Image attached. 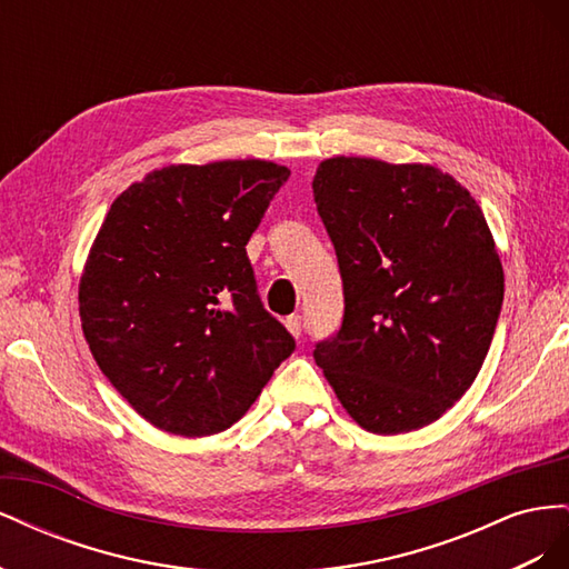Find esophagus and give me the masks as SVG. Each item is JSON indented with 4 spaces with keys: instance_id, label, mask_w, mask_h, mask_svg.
Returning a JSON list of instances; mask_svg holds the SVG:
<instances>
[{
    "instance_id": "esophagus-1",
    "label": "esophagus",
    "mask_w": 569,
    "mask_h": 569,
    "mask_svg": "<svg viewBox=\"0 0 569 569\" xmlns=\"http://www.w3.org/2000/svg\"><path fill=\"white\" fill-rule=\"evenodd\" d=\"M284 327L289 330V335L291 337H301V316H289L287 320H284Z\"/></svg>"
}]
</instances>
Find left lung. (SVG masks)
<instances>
[{"instance_id":"8db88e82","label":"left lung","mask_w":569,"mask_h":569,"mask_svg":"<svg viewBox=\"0 0 569 569\" xmlns=\"http://www.w3.org/2000/svg\"><path fill=\"white\" fill-rule=\"evenodd\" d=\"M337 251L343 322L313 356L372 435L439 420L489 353L503 266L475 197L429 163L332 157L313 178Z\"/></svg>"}]
</instances>
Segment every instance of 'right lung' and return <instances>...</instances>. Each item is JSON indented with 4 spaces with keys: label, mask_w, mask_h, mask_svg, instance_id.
Masks as SVG:
<instances>
[{
    "label": "right lung",
    "mask_w": 569,
    "mask_h": 569,
    "mask_svg": "<svg viewBox=\"0 0 569 569\" xmlns=\"http://www.w3.org/2000/svg\"><path fill=\"white\" fill-rule=\"evenodd\" d=\"M289 168L170 163L120 192L82 266L84 341L116 391L161 432L232 427L295 351L256 295L247 242Z\"/></svg>",
    "instance_id": "add662e5"
}]
</instances>
